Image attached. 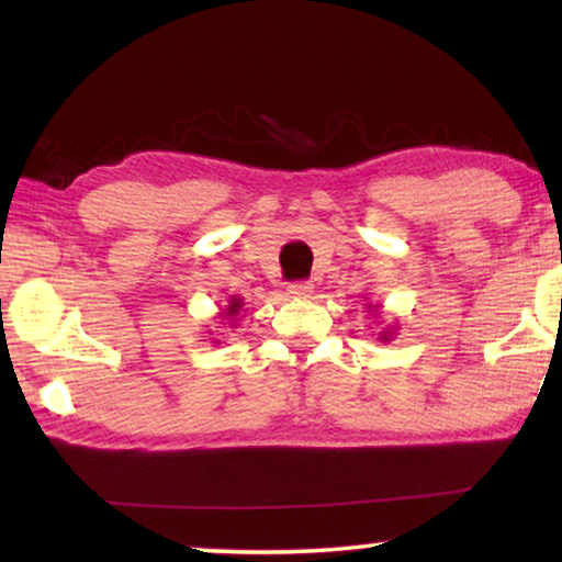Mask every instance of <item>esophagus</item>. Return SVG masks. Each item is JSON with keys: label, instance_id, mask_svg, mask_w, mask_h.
<instances>
[{"label": "esophagus", "instance_id": "obj_1", "mask_svg": "<svg viewBox=\"0 0 562 562\" xmlns=\"http://www.w3.org/2000/svg\"><path fill=\"white\" fill-rule=\"evenodd\" d=\"M312 282H304V280H300V282H292L290 288H288V294L290 297H294V300H304V297H310L312 294Z\"/></svg>", "mask_w": 562, "mask_h": 562}]
</instances>
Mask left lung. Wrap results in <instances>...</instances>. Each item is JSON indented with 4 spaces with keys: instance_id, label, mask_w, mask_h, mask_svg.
Returning a JSON list of instances; mask_svg holds the SVG:
<instances>
[{
    "instance_id": "left-lung-1",
    "label": "left lung",
    "mask_w": 562,
    "mask_h": 562,
    "mask_svg": "<svg viewBox=\"0 0 562 562\" xmlns=\"http://www.w3.org/2000/svg\"><path fill=\"white\" fill-rule=\"evenodd\" d=\"M389 337H392V329H384L382 335H379V339H382V341H389Z\"/></svg>"
}]
</instances>
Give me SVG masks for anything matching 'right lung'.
<instances>
[{
	"mask_svg": "<svg viewBox=\"0 0 562 562\" xmlns=\"http://www.w3.org/2000/svg\"><path fill=\"white\" fill-rule=\"evenodd\" d=\"M240 310H243L240 297H231V304H227V307H225L223 317H225V319H235L237 315H240Z\"/></svg>",
	"mask_w": 562,
	"mask_h": 562,
	"instance_id": "add662e5",
	"label": "right lung"
}]
</instances>
